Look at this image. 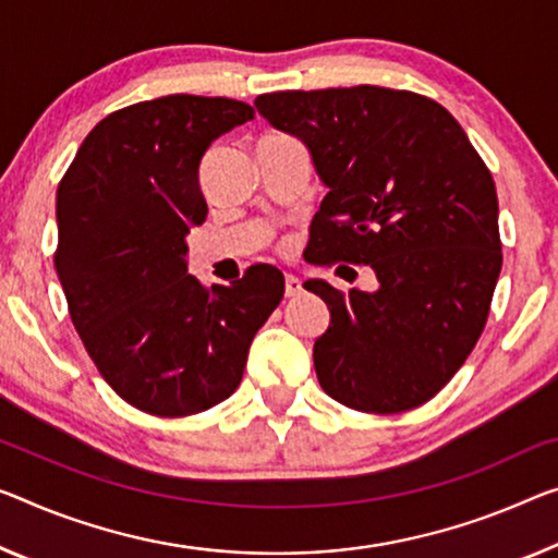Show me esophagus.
Returning a JSON list of instances; mask_svg holds the SVG:
<instances>
[{
  "instance_id": "obj_1",
  "label": "esophagus",
  "mask_w": 558,
  "mask_h": 558,
  "mask_svg": "<svg viewBox=\"0 0 558 558\" xmlns=\"http://www.w3.org/2000/svg\"><path fill=\"white\" fill-rule=\"evenodd\" d=\"M284 294L289 296V299H294V296H299L302 294V281H299L294 274H287V279H284Z\"/></svg>"
}]
</instances>
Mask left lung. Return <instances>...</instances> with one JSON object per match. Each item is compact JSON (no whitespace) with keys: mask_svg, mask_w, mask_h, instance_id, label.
I'll return each mask as SVG.
<instances>
[{"mask_svg":"<svg viewBox=\"0 0 558 558\" xmlns=\"http://www.w3.org/2000/svg\"><path fill=\"white\" fill-rule=\"evenodd\" d=\"M254 107L304 144L329 190L312 221L316 262L376 274L374 291L304 284L331 314L314 341L322 389L366 414L422 407L482 337L501 271L486 165L457 119L414 92H274Z\"/></svg>","mask_w":558,"mask_h":558,"instance_id":"8db88e82","label":"left lung"}]
</instances>
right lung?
I'll return each mask as SVG.
<instances>
[{
	"label": "right lung",
	"instance_id": "1",
	"mask_svg": "<svg viewBox=\"0 0 558 558\" xmlns=\"http://www.w3.org/2000/svg\"><path fill=\"white\" fill-rule=\"evenodd\" d=\"M254 119L227 97L142 101L94 126L57 190V277L105 381L154 416L229 399L254 333L284 296L256 264L231 287L186 274V234L207 219L199 165L214 140Z\"/></svg>",
	"mask_w": 558,
	"mask_h": 558
}]
</instances>
